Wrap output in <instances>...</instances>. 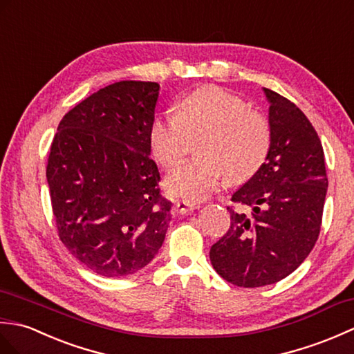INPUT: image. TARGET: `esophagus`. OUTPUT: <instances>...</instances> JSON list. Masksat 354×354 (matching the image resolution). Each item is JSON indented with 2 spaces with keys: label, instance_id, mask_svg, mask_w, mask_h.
<instances>
[{
  "label": "esophagus",
  "instance_id": "obj_1",
  "mask_svg": "<svg viewBox=\"0 0 354 354\" xmlns=\"http://www.w3.org/2000/svg\"><path fill=\"white\" fill-rule=\"evenodd\" d=\"M195 207H197V204L192 203V201H187V200H180L176 201L174 206H172V214L174 215H183V214H189Z\"/></svg>",
  "mask_w": 354,
  "mask_h": 354
}]
</instances>
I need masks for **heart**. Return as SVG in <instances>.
I'll list each match as a JSON object with an SVG mask.
<instances>
[{
	"instance_id": "obj_1",
	"label": "heart",
	"mask_w": 354,
	"mask_h": 354,
	"mask_svg": "<svg viewBox=\"0 0 354 354\" xmlns=\"http://www.w3.org/2000/svg\"><path fill=\"white\" fill-rule=\"evenodd\" d=\"M178 112L159 113L150 125V147L163 168H172L200 140L198 159L185 162L165 178L174 197L197 201L209 197L227 178L243 183L268 159L271 125L251 111L242 97L218 86H203L178 101Z\"/></svg>"
}]
</instances>
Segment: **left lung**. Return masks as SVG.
<instances>
[{
	"instance_id": "8db88e82",
	"label": "left lung",
	"mask_w": 354,
	"mask_h": 354,
	"mask_svg": "<svg viewBox=\"0 0 354 354\" xmlns=\"http://www.w3.org/2000/svg\"><path fill=\"white\" fill-rule=\"evenodd\" d=\"M270 106L271 150L261 171L233 194L230 227L210 247V262L241 288L276 283L294 272L319 236L327 192L318 133L294 103L263 88Z\"/></svg>"
}]
</instances>
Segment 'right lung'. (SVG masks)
Here are the masks:
<instances>
[{
	"instance_id": "add662e5",
	"label": "right lung",
	"mask_w": 354,
	"mask_h": 354,
	"mask_svg": "<svg viewBox=\"0 0 354 354\" xmlns=\"http://www.w3.org/2000/svg\"><path fill=\"white\" fill-rule=\"evenodd\" d=\"M157 98L154 82L109 84L71 109L53 139L46 180L59 239L100 276L142 270L171 221L150 157Z\"/></svg>"
}]
</instances>
